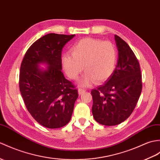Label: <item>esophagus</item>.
Here are the masks:
<instances>
[{
    "instance_id": "1",
    "label": "esophagus",
    "mask_w": 160,
    "mask_h": 160,
    "mask_svg": "<svg viewBox=\"0 0 160 160\" xmlns=\"http://www.w3.org/2000/svg\"><path fill=\"white\" fill-rule=\"evenodd\" d=\"M78 94L79 95H82L83 93V92H84L85 91H86V89H84V88H78Z\"/></svg>"
}]
</instances>
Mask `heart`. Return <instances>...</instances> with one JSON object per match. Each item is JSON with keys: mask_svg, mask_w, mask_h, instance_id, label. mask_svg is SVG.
I'll return each instance as SVG.
<instances>
[{"mask_svg": "<svg viewBox=\"0 0 160 160\" xmlns=\"http://www.w3.org/2000/svg\"><path fill=\"white\" fill-rule=\"evenodd\" d=\"M71 54L61 57V65L70 79L76 80L80 73L86 72L80 85L88 87L95 80L100 83L113 73L117 61V51L110 42L87 38L76 42L71 48Z\"/></svg>", "mask_w": 160, "mask_h": 160, "instance_id": "heart-1", "label": "heart"}]
</instances>
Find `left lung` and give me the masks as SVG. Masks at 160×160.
<instances>
[{"mask_svg":"<svg viewBox=\"0 0 160 160\" xmlns=\"http://www.w3.org/2000/svg\"><path fill=\"white\" fill-rule=\"evenodd\" d=\"M118 49L117 66L103 84L91 91L95 120L107 126L120 124L130 116L142 91L138 59L124 40L115 35Z\"/></svg>","mask_w":160,"mask_h":160,"instance_id":"1","label":"left lung"}]
</instances>
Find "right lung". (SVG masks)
<instances>
[{"instance_id":"obj_1","label":"right lung","mask_w":160,"mask_h":160,"mask_svg":"<svg viewBox=\"0 0 160 160\" xmlns=\"http://www.w3.org/2000/svg\"><path fill=\"white\" fill-rule=\"evenodd\" d=\"M75 35L50 33L30 47L22 60L20 90L28 112L40 125L63 127L71 120L77 89L62 73V48ZM40 64L47 68H42Z\"/></svg>"}]
</instances>
